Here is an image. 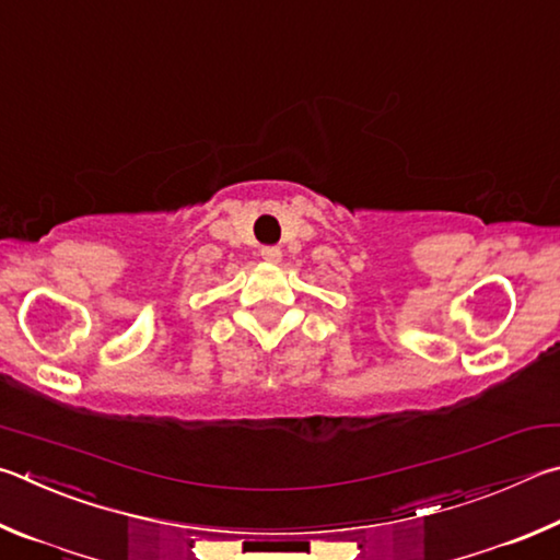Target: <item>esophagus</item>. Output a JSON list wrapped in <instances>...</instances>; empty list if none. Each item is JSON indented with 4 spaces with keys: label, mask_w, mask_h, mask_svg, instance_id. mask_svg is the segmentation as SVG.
Returning a JSON list of instances; mask_svg holds the SVG:
<instances>
[{
    "label": "esophagus",
    "mask_w": 560,
    "mask_h": 560,
    "mask_svg": "<svg viewBox=\"0 0 560 560\" xmlns=\"http://www.w3.org/2000/svg\"><path fill=\"white\" fill-rule=\"evenodd\" d=\"M260 255H262V260H268V262H278V260L282 258V250L278 248V245H262V248H260Z\"/></svg>",
    "instance_id": "esophagus-1"
}]
</instances>
